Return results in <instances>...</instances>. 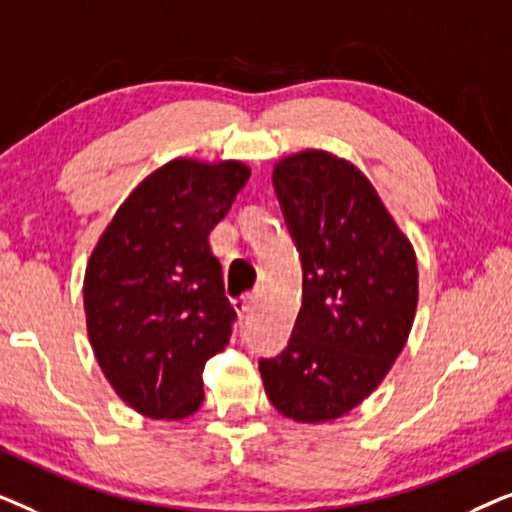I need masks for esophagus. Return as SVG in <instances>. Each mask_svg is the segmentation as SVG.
Returning a JSON list of instances; mask_svg holds the SVG:
<instances>
[{
  "label": "esophagus",
  "instance_id": "esophagus-1",
  "mask_svg": "<svg viewBox=\"0 0 512 512\" xmlns=\"http://www.w3.org/2000/svg\"><path fill=\"white\" fill-rule=\"evenodd\" d=\"M254 303H256V296H254V293H247V296H240V298H237L233 305H235V310L240 312L242 317H244V314H249V312H251V307H254Z\"/></svg>",
  "mask_w": 512,
  "mask_h": 512
}]
</instances>
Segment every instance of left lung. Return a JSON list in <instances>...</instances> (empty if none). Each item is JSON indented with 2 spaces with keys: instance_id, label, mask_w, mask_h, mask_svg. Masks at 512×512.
<instances>
[{
  "instance_id": "obj_1",
  "label": "left lung",
  "mask_w": 512,
  "mask_h": 512,
  "mask_svg": "<svg viewBox=\"0 0 512 512\" xmlns=\"http://www.w3.org/2000/svg\"><path fill=\"white\" fill-rule=\"evenodd\" d=\"M303 268V305L277 356L258 361L284 417L328 422L356 408L389 373L417 310V258L373 184L326 151L272 172Z\"/></svg>"
}]
</instances>
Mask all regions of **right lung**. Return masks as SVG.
Instances as JSON below:
<instances>
[{"instance_id":"1","label":"right lung","mask_w":512,"mask_h":512,"mask_svg":"<svg viewBox=\"0 0 512 512\" xmlns=\"http://www.w3.org/2000/svg\"><path fill=\"white\" fill-rule=\"evenodd\" d=\"M249 174L237 160H172L118 207L90 256V345L116 394L146 417L181 419L205 401L202 370L237 319L207 237Z\"/></svg>"}]
</instances>
